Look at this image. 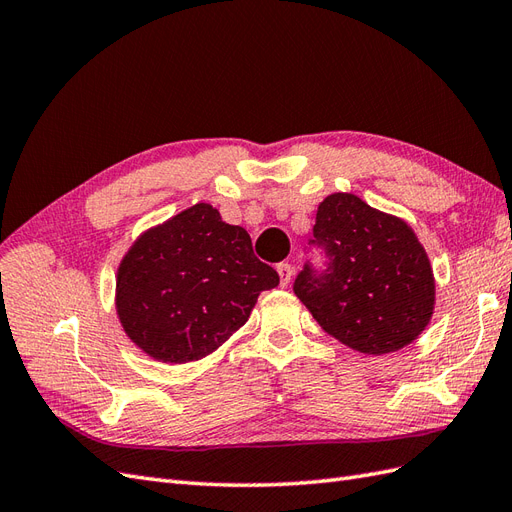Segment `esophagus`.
Segmentation results:
<instances>
[{
	"mask_svg": "<svg viewBox=\"0 0 512 512\" xmlns=\"http://www.w3.org/2000/svg\"><path fill=\"white\" fill-rule=\"evenodd\" d=\"M275 269H277V273H280V284L288 286L290 277H292V267L288 265V262H280V265H277Z\"/></svg>",
	"mask_w": 512,
	"mask_h": 512,
	"instance_id": "34e87169",
	"label": "esophagus"
}]
</instances>
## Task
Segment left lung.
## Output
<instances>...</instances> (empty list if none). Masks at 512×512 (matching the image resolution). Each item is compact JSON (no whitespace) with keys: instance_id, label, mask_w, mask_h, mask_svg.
<instances>
[{"instance_id":"1","label":"left lung","mask_w":512,"mask_h":512,"mask_svg":"<svg viewBox=\"0 0 512 512\" xmlns=\"http://www.w3.org/2000/svg\"><path fill=\"white\" fill-rule=\"evenodd\" d=\"M329 258L322 273L305 265L294 294L320 327L363 354H389L425 331L436 280L414 230L348 192L322 200L314 239Z\"/></svg>"}]
</instances>
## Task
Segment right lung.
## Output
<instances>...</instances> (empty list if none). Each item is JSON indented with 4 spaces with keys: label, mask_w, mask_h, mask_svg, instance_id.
I'll use <instances>...</instances> for the list:
<instances>
[{
    "label": "right lung",
    "mask_w": 512,
    "mask_h": 512,
    "mask_svg": "<svg viewBox=\"0 0 512 512\" xmlns=\"http://www.w3.org/2000/svg\"><path fill=\"white\" fill-rule=\"evenodd\" d=\"M280 275L254 256L241 226L198 203L145 230L117 269L123 331L151 359L190 363L218 350Z\"/></svg>",
    "instance_id": "obj_1"
}]
</instances>
